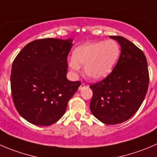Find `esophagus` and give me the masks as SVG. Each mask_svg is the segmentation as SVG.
I'll return each mask as SVG.
<instances>
[{"instance_id":"34e87169","label":"esophagus","mask_w":157,"mask_h":157,"mask_svg":"<svg viewBox=\"0 0 157 157\" xmlns=\"http://www.w3.org/2000/svg\"><path fill=\"white\" fill-rule=\"evenodd\" d=\"M85 86H86V85H85V83H82L81 84H80V87H79V90H82V89H83V88L85 87Z\"/></svg>"}]
</instances>
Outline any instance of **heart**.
<instances>
[{"label":"heart","instance_id":"heart-1","mask_svg":"<svg viewBox=\"0 0 157 157\" xmlns=\"http://www.w3.org/2000/svg\"><path fill=\"white\" fill-rule=\"evenodd\" d=\"M121 48L115 40L97 41L79 46L74 51L68 63L73 71H80L84 65V73L91 80H99L109 75L119 59Z\"/></svg>","mask_w":157,"mask_h":157}]
</instances>
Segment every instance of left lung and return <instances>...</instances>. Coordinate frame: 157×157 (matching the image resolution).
Segmentation results:
<instances>
[{"label":"left lung","mask_w":157,"mask_h":157,"mask_svg":"<svg viewBox=\"0 0 157 157\" xmlns=\"http://www.w3.org/2000/svg\"><path fill=\"white\" fill-rule=\"evenodd\" d=\"M119 42L121 54L109 75L93 83L90 108L102 123L114 125L131 118L142 104L149 86L145 54L121 36H110Z\"/></svg>","instance_id":"1"}]
</instances>
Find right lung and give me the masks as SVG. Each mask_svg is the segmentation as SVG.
<instances>
[{
  "instance_id": "add662e5",
  "label": "right lung",
  "mask_w": 157,
  "mask_h": 157,
  "mask_svg": "<svg viewBox=\"0 0 157 157\" xmlns=\"http://www.w3.org/2000/svg\"><path fill=\"white\" fill-rule=\"evenodd\" d=\"M72 40L44 38L27 44L12 63V99L20 115L38 126L63 117L80 81L67 79Z\"/></svg>"
}]
</instances>
